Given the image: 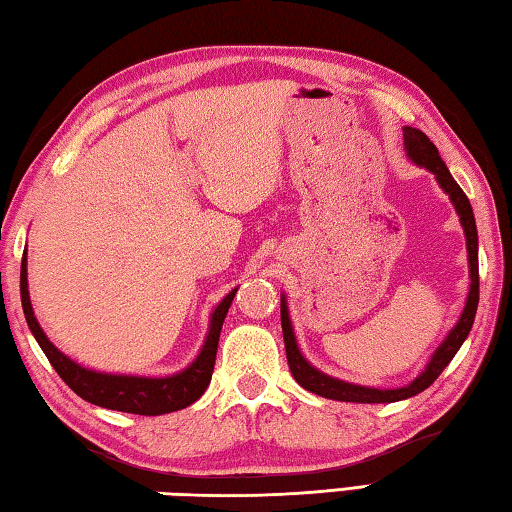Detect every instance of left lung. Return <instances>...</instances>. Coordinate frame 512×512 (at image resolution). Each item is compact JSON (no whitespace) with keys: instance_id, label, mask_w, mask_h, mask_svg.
I'll return each instance as SVG.
<instances>
[{"instance_id":"left-lung-1","label":"left lung","mask_w":512,"mask_h":512,"mask_svg":"<svg viewBox=\"0 0 512 512\" xmlns=\"http://www.w3.org/2000/svg\"><path fill=\"white\" fill-rule=\"evenodd\" d=\"M405 148L411 161L425 166L432 170L436 175L438 184H441L443 191L450 195L452 204L456 206V211L461 215V224L465 229V238H468V258H470V294L468 301H465L463 315L459 319V324L452 328V333L447 335L445 342L438 346V351L434 353L432 362L427 364V369L418 375V378L407 384L402 389H369V387H357V384L351 382H342L330 378V375H324L317 371L315 366H310L303 355L299 353L297 339H294L292 333V324L288 317V303L281 299V326H283V342H285V355H288V364L290 371L294 375L303 389H308L310 393H317L321 398L328 400H342V402H362V405H375V402H396V400H405L416 396V393L425 391L429 384H432L438 375L443 373L447 364L452 362V357L459 351L461 344L465 342V337L470 335V328L474 324V315H477V306H479V238H477V224H474V213L470 200L465 197L461 191V186L454 182V177L447 170L445 161L438 155V148L425 132H420L416 128H405Z\"/></svg>"}]
</instances>
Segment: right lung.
I'll list each match as a JSON object with an SVG mask.
<instances>
[{"mask_svg":"<svg viewBox=\"0 0 512 512\" xmlns=\"http://www.w3.org/2000/svg\"><path fill=\"white\" fill-rule=\"evenodd\" d=\"M20 294H22V308L26 324H29L33 337L38 339L40 348L47 355L53 369L65 380L67 387L78 393L80 398L92 402V405L125 411V414H139V416H161L170 414V411L184 409L202 396L209 387L215 353H218V339L222 330V321L227 317L229 306L236 290L229 292L227 297L220 301V306L213 310L211 315V328L206 335V342L202 346L197 360L188 366L186 371L170 375V378H134V375H107L83 369V366L71 362L67 355H62L56 346H53L47 335L42 333L38 319L33 317L31 299H29V281H26V251L22 258V272H20Z\"/></svg>","mask_w":512,"mask_h":512,"instance_id":"right-lung-1","label":"right lung"}]
</instances>
